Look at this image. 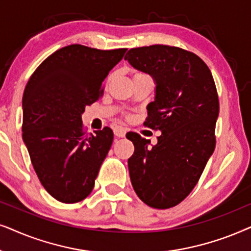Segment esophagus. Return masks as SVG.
I'll list each match as a JSON object with an SVG mask.
<instances>
[{
	"instance_id": "esophagus-1",
	"label": "esophagus",
	"mask_w": 251,
	"mask_h": 251,
	"mask_svg": "<svg viewBox=\"0 0 251 251\" xmlns=\"http://www.w3.org/2000/svg\"><path fill=\"white\" fill-rule=\"evenodd\" d=\"M113 134H115L117 138H124L126 135V128L123 127V126H116L113 128Z\"/></svg>"
}]
</instances>
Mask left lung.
Listing matches in <instances>:
<instances>
[{
  "instance_id": "8db88e82",
  "label": "left lung",
  "mask_w": 251,
  "mask_h": 251,
  "mask_svg": "<svg viewBox=\"0 0 251 251\" xmlns=\"http://www.w3.org/2000/svg\"><path fill=\"white\" fill-rule=\"evenodd\" d=\"M125 59L155 82L145 124L162 132L155 146L136 133L126 135L134 145L128 158L132 186L147 205L172 208L192 192L215 150V81L199 56L176 47L133 48Z\"/></svg>"
}]
</instances>
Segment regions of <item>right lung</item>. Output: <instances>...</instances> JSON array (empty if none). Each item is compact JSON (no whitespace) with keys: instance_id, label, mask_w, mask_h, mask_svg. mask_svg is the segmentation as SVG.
I'll use <instances>...</instances> for the list:
<instances>
[{"instance_id":"1","label":"right lung","mask_w":251,"mask_h":251,"mask_svg":"<svg viewBox=\"0 0 251 251\" xmlns=\"http://www.w3.org/2000/svg\"><path fill=\"white\" fill-rule=\"evenodd\" d=\"M127 49L71 45L35 70L23 95V141L47 192L59 202L82 201L112 145L111 128L82 131L81 116L102 94V83Z\"/></svg>"}]
</instances>
